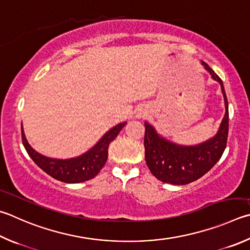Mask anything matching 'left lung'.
<instances>
[{
	"mask_svg": "<svg viewBox=\"0 0 250 250\" xmlns=\"http://www.w3.org/2000/svg\"><path fill=\"white\" fill-rule=\"evenodd\" d=\"M204 67L221 84L225 102V116L219 132L213 139L196 146H181L163 139L145 122V162L158 180L171 185H187L202 177L214 166L223 154L229 135V104L223 82L207 63Z\"/></svg>",
	"mask_w": 250,
	"mask_h": 250,
	"instance_id": "obj_1",
	"label": "left lung"
}]
</instances>
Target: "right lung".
I'll return each mask as SVG.
<instances>
[{"label":"right lung","mask_w":250,"mask_h":250,"mask_svg":"<svg viewBox=\"0 0 250 250\" xmlns=\"http://www.w3.org/2000/svg\"><path fill=\"white\" fill-rule=\"evenodd\" d=\"M125 124L126 122H122L113 126L92 149H89L83 155L71 158V160H53V158H49L37 153L27 142L22 128L21 141L31 160L49 176L62 183L78 184L94 178L101 171L107 162L109 144L116 139Z\"/></svg>","instance_id":"right-lung-1"}]
</instances>
